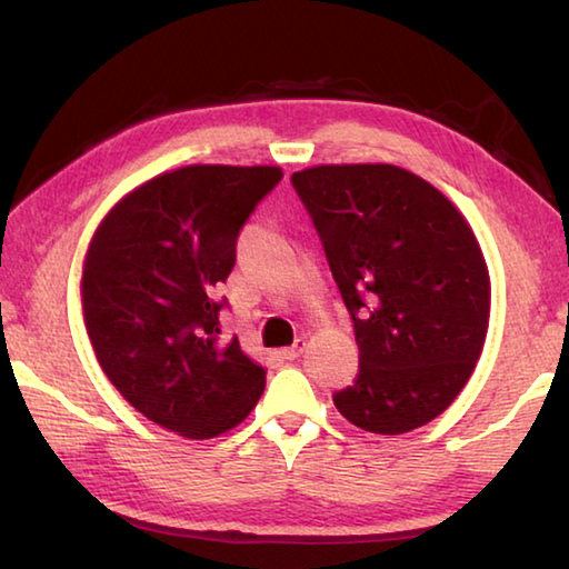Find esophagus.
<instances>
[{"instance_id": "34e87169", "label": "esophagus", "mask_w": 569, "mask_h": 569, "mask_svg": "<svg viewBox=\"0 0 569 569\" xmlns=\"http://www.w3.org/2000/svg\"><path fill=\"white\" fill-rule=\"evenodd\" d=\"M303 349H306V339H296L293 346H288V349H281V356H283L286 361H293V359H298V356L303 353Z\"/></svg>"}]
</instances>
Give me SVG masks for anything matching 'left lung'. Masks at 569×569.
<instances>
[{
	"instance_id": "left-lung-1",
	"label": "left lung",
	"mask_w": 569,
	"mask_h": 569,
	"mask_svg": "<svg viewBox=\"0 0 569 569\" xmlns=\"http://www.w3.org/2000/svg\"><path fill=\"white\" fill-rule=\"evenodd\" d=\"M349 308L359 373L333 393L346 419L407 435L465 389L485 349L489 271L465 216L413 172L319 166L291 176Z\"/></svg>"
}]
</instances>
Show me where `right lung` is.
<instances>
[{"label": "right lung", "mask_w": 569, "mask_h": 569, "mask_svg": "<svg viewBox=\"0 0 569 569\" xmlns=\"http://www.w3.org/2000/svg\"><path fill=\"white\" fill-rule=\"evenodd\" d=\"M283 178L273 166H188L142 182L94 230L82 313L94 356L142 417L188 439L238 427L266 369L220 336L218 283L236 240Z\"/></svg>", "instance_id": "right-lung-1"}]
</instances>
